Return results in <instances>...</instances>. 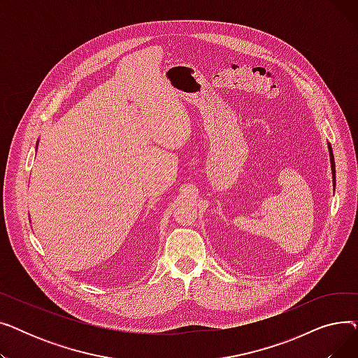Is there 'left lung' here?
<instances>
[{"instance_id":"8db88e82","label":"left lung","mask_w":358,"mask_h":358,"mask_svg":"<svg viewBox=\"0 0 358 358\" xmlns=\"http://www.w3.org/2000/svg\"><path fill=\"white\" fill-rule=\"evenodd\" d=\"M329 157H331V166H332V177H335V162H334V154H332L331 145H329Z\"/></svg>"}]
</instances>
